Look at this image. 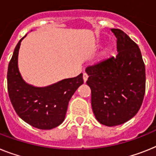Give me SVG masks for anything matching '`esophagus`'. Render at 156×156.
<instances>
[{
	"label": "esophagus",
	"mask_w": 156,
	"mask_h": 156,
	"mask_svg": "<svg viewBox=\"0 0 156 156\" xmlns=\"http://www.w3.org/2000/svg\"><path fill=\"white\" fill-rule=\"evenodd\" d=\"M87 79H88V75H87L86 73H84L83 74V80H84V82H86L87 81Z\"/></svg>",
	"instance_id": "34e87169"
}]
</instances>
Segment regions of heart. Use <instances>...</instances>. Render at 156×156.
<instances>
[{
  "label": "heart",
  "mask_w": 156,
  "mask_h": 156,
  "mask_svg": "<svg viewBox=\"0 0 156 156\" xmlns=\"http://www.w3.org/2000/svg\"><path fill=\"white\" fill-rule=\"evenodd\" d=\"M111 51H112V47L110 45L107 46L106 48H105L101 52L100 55H99L98 61L99 62H102L105 59H106L108 55L111 53Z\"/></svg>",
  "instance_id": "1"
}]
</instances>
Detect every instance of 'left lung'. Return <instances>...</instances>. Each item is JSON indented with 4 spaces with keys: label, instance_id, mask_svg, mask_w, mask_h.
<instances>
[{
    "label": "left lung",
    "instance_id": "left-lung-1",
    "mask_svg": "<svg viewBox=\"0 0 156 156\" xmlns=\"http://www.w3.org/2000/svg\"><path fill=\"white\" fill-rule=\"evenodd\" d=\"M118 55L86 69L91 105L98 122L122 125L138 112L145 94V66L138 45L126 33L112 28Z\"/></svg>",
    "mask_w": 156,
    "mask_h": 156
}]
</instances>
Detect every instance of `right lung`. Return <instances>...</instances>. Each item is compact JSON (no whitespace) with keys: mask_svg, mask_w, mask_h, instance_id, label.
Listing matches in <instances>:
<instances>
[{"mask_svg":"<svg viewBox=\"0 0 156 156\" xmlns=\"http://www.w3.org/2000/svg\"><path fill=\"white\" fill-rule=\"evenodd\" d=\"M25 36L15 48L8 67L9 98L16 112L23 121L36 129H54L62 123L70 98L83 84L82 74L44 87H36L27 83L18 68L20 47Z\"/></svg>","mask_w":156,"mask_h":156,"instance_id":"right-lung-1","label":"right lung"}]
</instances>
